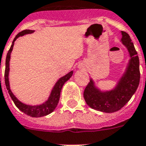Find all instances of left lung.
<instances>
[{
  "label": "left lung",
  "mask_w": 146,
  "mask_h": 146,
  "mask_svg": "<svg viewBox=\"0 0 146 146\" xmlns=\"http://www.w3.org/2000/svg\"><path fill=\"white\" fill-rule=\"evenodd\" d=\"M121 42L130 56L124 73L116 87L110 91H102L95 86L92 78L84 92V98L92 109L103 113H114L123 107L138 88L140 80L139 58L128 33L121 31Z\"/></svg>",
  "instance_id": "1"
}]
</instances>
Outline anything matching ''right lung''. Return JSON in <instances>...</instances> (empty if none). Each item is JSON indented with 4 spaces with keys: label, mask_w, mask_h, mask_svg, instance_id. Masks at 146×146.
<instances>
[{
    "label": "right lung",
    "mask_w": 146,
    "mask_h": 146,
    "mask_svg": "<svg viewBox=\"0 0 146 146\" xmlns=\"http://www.w3.org/2000/svg\"><path fill=\"white\" fill-rule=\"evenodd\" d=\"M34 32V30H26L22 31L20 33H19L15 36V37L12 41L11 46L9 51H8L7 56H6V61H5V85H6V88L8 91V94L11 96V99L14 102L15 105L16 106V107L22 112L26 113L28 116H32V117H41V116H47L48 114L52 113L54 110V109L57 106L58 101H59V98H60V93L62 91V88L63 87L64 84L72 76L73 73V71H70V73H67L66 75L62 76L61 78L58 80V81L55 83V84L53 87V88L51 90V94L48 97V100L45 101L44 103L40 105H36V106H32V105H27L25 103H23L18 99L12 92L10 89V84H9V78H8V75H9V62H10V58H11V53L13 49V46H14L15 41L16 40V39L19 36H24L26 34H29V33H32ZM1 66V63H0ZM1 79V78H0Z\"/></svg>",
    "instance_id": "add662e5"
}]
</instances>
